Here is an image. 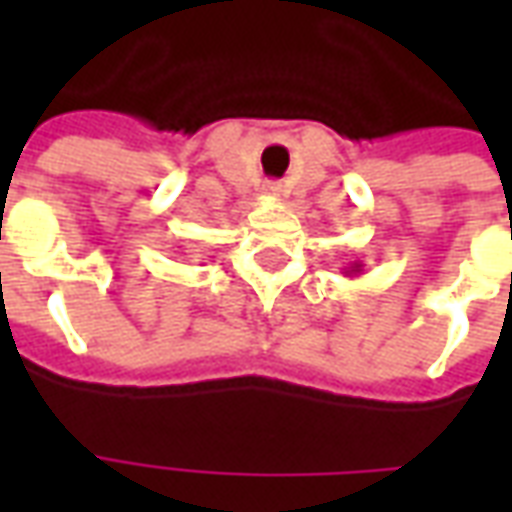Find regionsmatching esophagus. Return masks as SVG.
<instances>
[{
  "mask_svg": "<svg viewBox=\"0 0 512 512\" xmlns=\"http://www.w3.org/2000/svg\"><path fill=\"white\" fill-rule=\"evenodd\" d=\"M268 194V197H279L282 194V186L279 183H266V189H263Z\"/></svg>",
  "mask_w": 512,
  "mask_h": 512,
  "instance_id": "obj_1",
  "label": "esophagus"
}]
</instances>
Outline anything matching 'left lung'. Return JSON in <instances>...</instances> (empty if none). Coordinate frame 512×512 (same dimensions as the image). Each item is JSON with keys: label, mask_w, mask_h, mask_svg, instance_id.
Here are the masks:
<instances>
[{"label": "left lung", "mask_w": 512, "mask_h": 512, "mask_svg": "<svg viewBox=\"0 0 512 512\" xmlns=\"http://www.w3.org/2000/svg\"><path fill=\"white\" fill-rule=\"evenodd\" d=\"M343 274L345 277H359V274H362V260H354L351 266H345Z\"/></svg>", "instance_id": "8db88e82"}]
</instances>
